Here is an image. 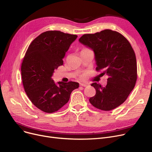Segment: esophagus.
I'll return each instance as SVG.
<instances>
[{
	"label": "esophagus",
	"instance_id": "esophagus-1",
	"mask_svg": "<svg viewBox=\"0 0 152 152\" xmlns=\"http://www.w3.org/2000/svg\"><path fill=\"white\" fill-rule=\"evenodd\" d=\"M80 86H83V87H86V86H87V84L86 83H80Z\"/></svg>",
	"mask_w": 152,
	"mask_h": 152
}]
</instances>
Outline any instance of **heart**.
<instances>
[{
    "label": "heart",
    "mask_w": 152,
    "mask_h": 152,
    "mask_svg": "<svg viewBox=\"0 0 152 152\" xmlns=\"http://www.w3.org/2000/svg\"><path fill=\"white\" fill-rule=\"evenodd\" d=\"M85 77H86V75H85V74L82 75H81V76H80V78H81V79H84V78H85Z\"/></svg>",
    "instance_id": "heart-1"
}]
</instances>
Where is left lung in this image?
I'll list each match as a JSON object with an SVG mask.
<instances>
[{"label":"left lung","instance_id":"8db88e82","mask_svg":"<svg viewBox=\"0 0 152 152\" xmlns=\"http://www.w3.org/2000/svg\"><path fill=\"white\" fill-rule=\"evenodd\" d=\"M79 41L94 50L96 70H103L102 75L109 76L105 87L96 83L91 84L96 94L89 99L90 103L103 111L117 108L128 97L137 78L136 57L130 42L111 29L84 34Z\"/></svg>","mask_w":152,"mask_h":152}]
</instances>
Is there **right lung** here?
Listing matches in <instances>:
<instances>
[{
	"mask_svg": "<svg viewBox=\"0 0 152 152\" xmlns=\"http://www.w3.org/2000/svg\"><path fill=\"white\" fill-rule=\"evenodd\" d=\"M77 37L60 31H47L35 38L26 50L21 67L24 89L33 105L44 112L57 111L79 87V83L73 81L58 82L57 86L52 79Z\"/></svg>",
	"mask_w": 152,
	"mask_h": 152,
	"instance_id": "obj_1",
	"label": "right lung"
}]
</instances>
